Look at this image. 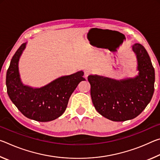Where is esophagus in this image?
<instances>
[{"label":"esophagus","instance_id":"obj_1","mask_svg":"<svg viewBox=\"0 0 160 160\" xmlns=\"http://www.w3.org/2000/svg\"><path fill=\"white\" fill-rule=\"evenodd\" d=\"M91 73H92V72L90 71V70H85V78H88L89 75H91Z\"/></svg>","mask_w":160,"mask_h":160}]
</instances>
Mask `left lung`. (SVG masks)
<instances>
[{"instance_id":"obj_1","label":"left lung","mask_w":160,"mask_h":160,"mask_svg":"<svg viewBox=\"0 0 160 160\" xmlns=\"http://www.w3.org/2000/svg\"><path fill=\"white\" fill-rule=\"evenodd\" d=\"M138 75L133 78L116 80L91 75V98L95 109L113 121H125L138 116L150 103L154 93L155 69L142 45L135 44Z\"/></svg>"}]
</instances>
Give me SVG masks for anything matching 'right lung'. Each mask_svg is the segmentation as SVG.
Segmentation results:
<instances>
[{
    "instance_id": "1",
    "label": "right lung",
    "mask_w": 160,
    "mask_h": 160,
    "mask_svg": "<svg viewBox=\"0 0 160 160\" xmlns=\"http://www.w3.org/2000/svg\"><path fill=\"white\" fill-rule=\"evenodd\" d=\"M26 43L22 44L10 61L6 74L7 92L19 111L32 120L47 122L61 116L66 109L72 93L82 80L84 72L78 71L57 78L40 88H33L22 82L18 62Z\"/></svg>"
}]
</instances>
